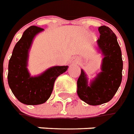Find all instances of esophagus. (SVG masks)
Returning <instances> with one entry per match:
<instances>
[{"instance_id": "34e87169", "label": "esophagus", "mask_w": 134, "mask_h": 134, "mask_svg": "<svg viewBox=\"0 0 134 134\" xmlns=\"http://www.w3.org/2000/svg\"><path fill=\"white\" fill-rule=\"evenodd\" d=\"M79 62H80V61L77 58H73V59H71V63H73V64H78V63H79Z\"/></svg>"}]
</instances>
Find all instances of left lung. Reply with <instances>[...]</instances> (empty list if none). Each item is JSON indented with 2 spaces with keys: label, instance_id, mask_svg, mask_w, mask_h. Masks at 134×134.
Returning a JSON list of instances; mask_svg holds the SVG:
<instances>
[{
  "label": "left lung",
  "instance_id": "1",
  "mask_svg": "<svg viewBox=\"0 0 134 134\" xmlns=\"http://www.w3.org/2000/svg\"><path fill=\"white\" fill-rule=\"evenodd\" d=\"M99 39L97 50L104 56L101 72L88 84L85 71L77 81V93L80 99L90 105H99L110 101L116 94L122 80L123 61L117 39L112 30L107 26L98 28Z\"/></svg>",
  "mask_w": 134,
  "mask_h": 134
}]
</instances>
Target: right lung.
Masks as SVG:
<instances>
[{
    "mask_svg": "<svg viewBox=\"0 0 134 134\" xmlns=\"http://www.w3.org/2000/svg\"><path fill=\"white\" fill-rule=\"evenodd\" d=\"M44 29L31 26L25 30L14 47L8 63V81L19 101L27 105L44 103L49 99L58 76L66 72L68 66H53L37 76H31L27 69L29 52L35 36Z\"/></svg>",
    "mask_w": 134,
    "mask_h": 134,
    "instance_id": "add662e5",
    "label": "right lung"
}]
</instances>
